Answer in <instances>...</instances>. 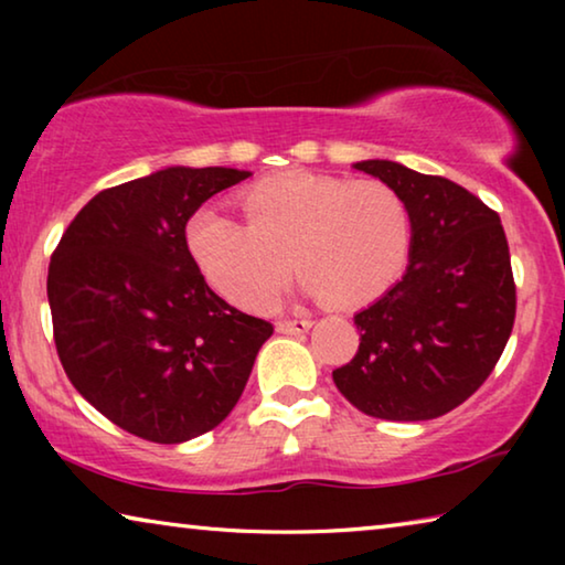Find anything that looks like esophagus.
I'll list each match as a JSON object with an SVG mask.
<instances>
[{
    "label": "esophagus",
    "mask_w": 565,
    "mask_h": 565,
    "mask_svg": "<svg viewBox=\"0 0 565 565\" xmlns=\"http://www.w3.org/2000/svg\"><path fill=\"white\" fill-rule=\"evenodd\" d=\"M276 327H279V331L284 333H303L311 329V319H284L276 323Z\"/></svg>",
    "instance_id": "esophagus-1"
}]
</instances>
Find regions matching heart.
<instances>
[{"instance_id":"1","label":"heart","mask_w":565,"mask_h":565,"mask_svg":"<svg viewBox=\"0 0 565 565\" xmlns=\"http://www.w3.org/2000/svg\"><path fill=\"white\" fill-rule=\"evenodd\" d=\"M246 224L202 209L186 226L191 259L216 294L262 311L279 296L291 262L306 291L341 306L379 299L406 269L411 214L379 179L291 169L242 194Z\"/></svg>"}]
</instances>
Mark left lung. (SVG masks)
<instances>
[{"label": "left lung", "mask_w": 565, "mask_h": 565, "mask_svg": "<svg viewBox=\"0 0 565 565\" xmlns=\"http://www.w3.org/2000/svg\"><path fill=\"white\" fill-rule=\"evenodd\" d=\"M356 169L406 202L411 262L394 289L353 317L359 351L333 371V384L366 416H444L481 388L513 331L515 281L501 218L446 177L386 159Z\"/></svg>", "instance_id": "1"}]
</instances>
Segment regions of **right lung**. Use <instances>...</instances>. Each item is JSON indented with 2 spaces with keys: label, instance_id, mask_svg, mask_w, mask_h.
Returning <instances> with one entry per match:
<instances>
[{
  "label": "right lung",
  "instance_id": "1",
  "mask_svg": "<svg viewBox=\"0 0 565 565\" xmlns=\"http://www.w3.org/2000/svg\"><path fill=\"white\" fill-rule=\"evenodd\" d=\"M248 171L169 167L99 191L56 244L46 296L72 386L124 431L181 444L232 414L269 321L216 296L186 224Z\"/></svg>",
  "mask_w": 565,
  "mask_h": 565
}]
</instances>
